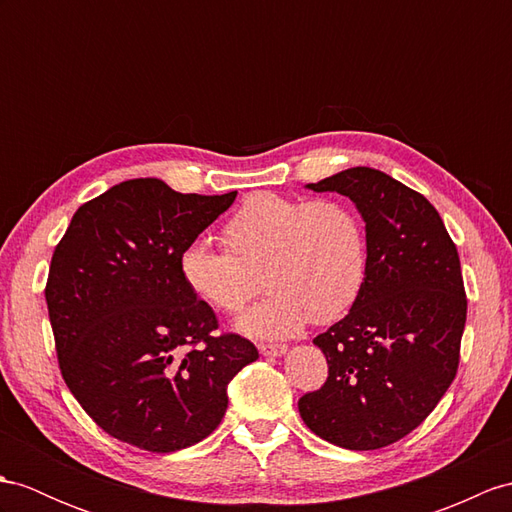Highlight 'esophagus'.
I'll return each instance as SVG.
<instances>
[{"instance_id":"esophagus-1","label":"esophagus","mask_w":512,"mask_h":512,"mask_svg":"<svg viewBox=\"0 0 512 512\" xmlns=\"http://www.w3.org/2000/svg\"><path fill=\"white\" fill-rule=\"evenodd\" d=\"M286 350H289L286 345H265V343L258 345V352L267 358H280L286 354Z\"/></svg>"}]
</instances>
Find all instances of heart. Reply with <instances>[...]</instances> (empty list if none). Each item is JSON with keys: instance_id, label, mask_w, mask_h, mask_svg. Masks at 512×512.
I'll return each instance as SVG.
<instances>
[{"instance_id": "obj_1", "label": "heart", "mask_w": 512, "mask_h": 512, "mask_svg": "<svg viewBox=\"0 0 512 512\" xmlns=\"http://www.w3.org/2000/svg\"><path fill=\"white\" fill-rule=\"evenodd\" d=\"M219 249L195 239L178 258L184 284L223 313H236L265 273L271 293L236 321L256 339H289L310 321L345 315L363 289L365 234L354 210L334 199L256 193L228 219Z\"/></svg>"}]
</instances>
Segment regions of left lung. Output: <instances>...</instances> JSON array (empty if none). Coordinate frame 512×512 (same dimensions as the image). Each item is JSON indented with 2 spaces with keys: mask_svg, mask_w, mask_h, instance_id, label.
<instances>
[{
  "mask_svg": "<svg viewBox=\"0 0 512 512\" xmlns=\"http://www.w3.org/2000/svg\"><path fill=\"white\" fill-rule=\"evenodd\" d=\"M306 189L352 199L367 267L350 313L313 339L328 380L297 408L319 439L378 450L413 432L456 376L467 321L458 252L428 199L384 171L352 167Z\"/></svg>",
  "mask_w": 512,
  "mask_h": 512,
  "instance_id": "8db88e82",
  "label": "left lung"
}]
</instances>
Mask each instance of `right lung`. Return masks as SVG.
I'll return each mask as SVG.
<instances>
[{
	"label": "right lung",
	"mask_w": 512,
	"mask_h": 512,
	"mask_svg": "<svg viewBox=\"0 0 512 512\" xmlns=\"http://www.w3.org/2000/svg\"><path fill=\"white\" fill-rule=\"evenodd\" d=\"M234 199L126 180L80 206L56 247L45 302L62 378L123 443L169 454L204 441L226 415L228 384L258 358L247 339L213 334V308L178 267Z\"/></svg>",
	"instance_id": "right-lung-1"
}]
</instances>
